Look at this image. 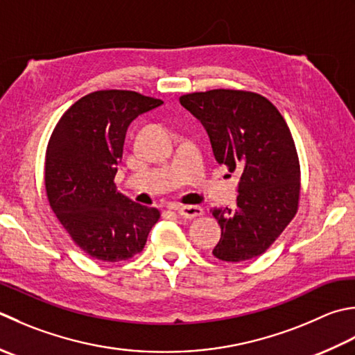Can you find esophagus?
I'll list each match as a JSON object with an SVG mask.
<instances>
[{
    "mask_svg": "<svg viewBox=\"0 0 355 355\" xmlns=\"http://www.w3.org/2000/svg\"><path fill=\"white\" fill-rule=\"evenodd\" d=\"M177 212L182 218H196L200 217V215H203V209H201L200 206H182L178 207Z\"/></svg>",
    "mask_w": 355,
    "mask_h": 355,
    "instance_id": "1",
    "label": "esophagus"
}]
</instances>
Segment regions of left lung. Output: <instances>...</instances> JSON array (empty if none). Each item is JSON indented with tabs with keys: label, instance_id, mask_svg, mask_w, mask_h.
<instances>
[{
	"label": "left lung",
	"instance_id": "8db88e82",
	"mask_svg": "<svg viewBox=\"0 0 355 355\" xmlns=\"http://www.w3.org/2000/svg\"><path fill=\"white\" fill-rule=\"evenodd\" d=\"M203 124L215 159L240 172L237 209L215 207L221 227L214 257L245 261L261 255L295 217L300 163L286 121L265 96L214 89L180 96Z\"/></svg>",
	"mask_w": 355,
	"mask_h": 355
}]
</instances>
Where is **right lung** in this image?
Returning <instances> with one entry per match:
<instances>
[{
	"mask_svg": "<svg viewBox=\"0 0 355 355\" xmlns=\"http://www.w3.org/2000/svg\"><path fill=\"white\" fill-rule=\"evenodd\" d=\"M163 101L132 90H96L69 107L46 150L49 205L75 245L101 261L141 252L159 218L157 207L138 205L116 191L129 124Z\"/></svg>",
	"mask_w": 355,
	"mask_h": 355,
	"instance_id": "add662e5",
	"label": "right lung"
}]
</instances>
